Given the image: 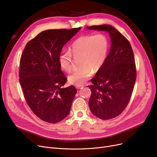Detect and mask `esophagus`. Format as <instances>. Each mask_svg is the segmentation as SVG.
I'll return each instance as SVG.
<instances>
[{
    "instance_id": "obj_1",
    "label": "esophagus",
    "mask_w": 157,
    "mask_h": 157,
    "mask_svg": "<svg viewBox=\"0 0 157 157\" xmlns=\"http://www.w3.org/2000/svg\"><path fill=\"white\" fill-rule=\"evenodd\" d=\"M82 87H83V85H76V88H77V89H80V88Z\"/></svg>"
}]
</instances>
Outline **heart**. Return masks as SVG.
Returning a JSON list of instances; mask_svg holds the SVG:
<instances>
[{
	"label": "heart",
	"instance_id": "heart-1",
	"mask_svg": "<svg viewBox=\"0 0 157 157\" xmlns=\"http://www.w3.org/2000/svg\"><path fill=\"white\" fill-rule=\"evenodd\" d=\"M110 42L103 33L90 34L79 37L73 42L71 50L75 58L81 57L79 69L74 71L68 78L74 85H82L94 72H98L106 62ZM71 51H63L59 56V64L62 69L70 72L72 69L73 58Z\"/></svg>",
	"mask_w": 157,
	"mask_h": 157
}]
</instances>
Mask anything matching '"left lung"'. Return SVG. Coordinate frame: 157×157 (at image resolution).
I'll use <instances>...</instances> for the list:
<instances>
[{
  "label": "left lung",
  "instance_id": "left-lung-1",
  "mask_svg": "<svg viewBox=\"0 0 157 157\" xmlns=\"http://www.w3.org/2000/svg\"><path fill=\"white\" fill-rule=\"evenodd\" d=\"M90 30L108 32L111 46L106 62L91 79L92 92L88 102L91 112L108 120L120 115L131 98L136 81L134 54L129 41L113 26L86 27Z\"/></svg>",
  "mask_w": 157,
  "mask_h": 157
}]
</instances>
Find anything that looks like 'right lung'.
Listing matches in <instances>:
<instances>
[{
    "label": "right lung",
    "mask_w": 157,
    "mask_h": 157,
    "mask_svg": "<svg viewBox=\"0 0 157 157\" xmlns=\"http://www.w3.org/2000/svg\"><path fill=\"white\" fill-rule=\"evenodd\" d=\"M81 29L42 31L26 44L20 62V83L27 103L42 121L56 123L69 115L77 90L62 88L67 78L59 56L63 46Z\"/></svg>",
    "instance_id": "right-lung-1"
}]
</instances>
